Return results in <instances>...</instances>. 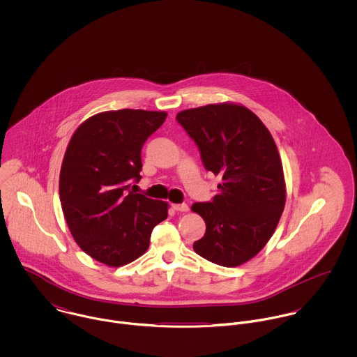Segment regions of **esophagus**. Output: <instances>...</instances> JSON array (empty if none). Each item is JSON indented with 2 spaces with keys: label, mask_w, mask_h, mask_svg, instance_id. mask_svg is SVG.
Returning <instances> with one entry per match:
<instances>
[{
  "label": "esophagus",
  "mask_w": 357,
  "mask_h": 357,
  "mask_svg": "<svg viewBox=\"0 0 357 357\" xmlns=\"http://www.w3.org/2000/svg\"><path fill=\"white\" fill-rule=\"evenodd\" d=\"M172 207L176 210V211H188V204H173Z\"/></svg>",
  "instance_id": "esophagus-1"
}]
</instances>
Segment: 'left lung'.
<instances>
[{"instance_id":"8db88e82","label":"left lung","mask_w":357,"mask_h":357,"mask_svg":"<svg viewBox=\"0 0 357 357\" xmlns=\"http://www.w3.org/2000/svg\"><path fill=\"white\" fill-rule=\"evenodd\" d=\"M197 143L204 166L221 177L213 202L192 204L206 222L195 253L221 266H239L268 243L286 204L282 160L272 135L249 108L207 104L177 114Z\"/></svg>"}]
</instances>
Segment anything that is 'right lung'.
<instances>
[{
    "label": "right lung",
    "instance_id": "right-lung-1",
    "mask_svg": "<svg viewBox=\"0 0 357 357\" xmlns=\"http://www.w3.org/2000/svg\"><path fill=\"white\" fill-rule=\"evenodd\" d=\"M166 115L100 112L82 122L67 146L59 177L66 222L77 245L108 266L144 255L153 227L167 218L169 204L130 190L142 178V149Z\"/></svg>",
    "mask_w": 357,
    "mask_h": 357
}]
</instances>
